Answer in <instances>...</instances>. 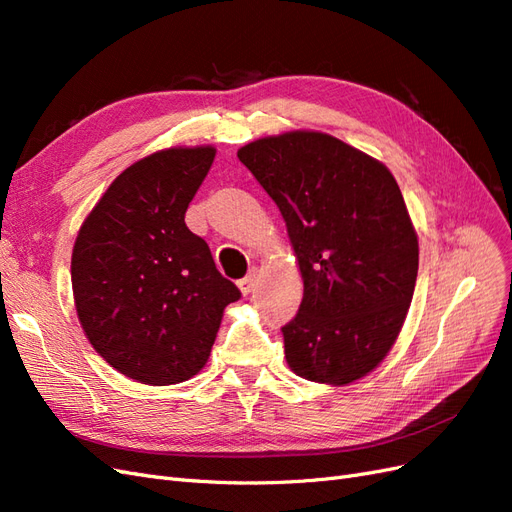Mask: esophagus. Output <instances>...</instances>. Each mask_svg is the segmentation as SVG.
Returning <instances> with one entry per match:
<instances>
[{
	"mask_svg": "<svg viewBox=\"0 0 512 512\" xmlns=\"http://www.w3.org/2000/svg\"><path fill=\"white\" fill-rule=\"evenodd\" d=\"M256 284H258V271L256 269H252L250 273H247L243 280H239V290L243 292V294H250L254 288H256Z\"/></svg>",
	"mask_w": 512,
	"mask_h": 512,
	"instance_id": "esophagus-1",
	"label": "esophagus"
}]
</instances>
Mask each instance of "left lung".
I'll return each instance as SVG.
<instances>
[{"label": "left lung", "instance_id": "1", "mask_svg": "<svg viewBox=\"0 0 512 512\" xmlns=\"http://www.w3.org/2000/svg\"><path fill=\"white\" fill-rule=\"evenodd\" d=\"M286 222L303 301L284 333L294 374L344 386L374 371L404 327L418 239L391 170L339 138L294 130L237 151Z\"/></svg>", "mask_w": 512, "mask_h": 512}]
</instances>
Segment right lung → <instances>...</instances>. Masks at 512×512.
<instances>
[{
	"mask_svg": "<svg viewBox=\"0 0 512 512\" xmlns=\"http://www.w3.org/2000/svg\"><path fill=\"white\" fill-rule=\"evenodd\" d=\"M215 158L211 145L170 147L108 185L72 250L81 327L102 359L136 382L166 386L205 367L239 288L215 269L185 211Z\"/></svg>",
	"mask_w": 512,
	"mask_h": 512,
	"instance_id": "1",
	"label": "right lung"
}]
</instances>
